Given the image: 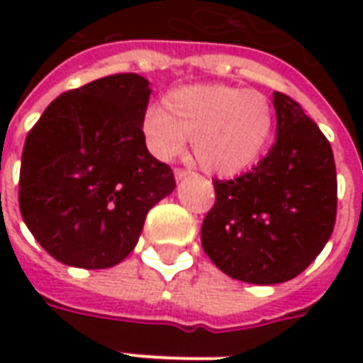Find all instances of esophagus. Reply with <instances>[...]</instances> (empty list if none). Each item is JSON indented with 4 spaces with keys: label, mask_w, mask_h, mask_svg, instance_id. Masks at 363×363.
Returning a JSON list of instances; mask_svg holds the SVG:
<instances>
[{
    "label": "esophagus",
    "mask_w": 363,
    "mask_h": 363,
    "mask_svg": "<svg viewBox=\"0 0 363 363\" xmlns=\"http://www.w3.org/2000/svg\"><path fill=\"white\" fill-rule=\"evenodd\" d=\"M186 174H189V171H186V169H174V179H177V181H182Z\"/></svg>",
    "instance_id": "obj_1"
}]
</instances>
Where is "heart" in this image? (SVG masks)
<instances>
[{
	"instance_id": "1",
	"label": "heart",
	"mask_w": 363,
	"mask_h": 363,
	"mask_svg": "<svg viewBox=\"0 0 363 363\" xmlns=\"http://www.w3.org/2000/svg\"><path fill=\"white\" fill-rule=\"evenodd\" d=\"M276 114L267 96L233 85H186L169 91L163 106L142 118L147 150L161 161L179 157L186 140L200 167L218 177L251 169L272 142Z\"/></svg>"
}]
</instances>
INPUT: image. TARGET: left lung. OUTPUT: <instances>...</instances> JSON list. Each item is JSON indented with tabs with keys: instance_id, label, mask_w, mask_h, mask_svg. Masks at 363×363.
Here are the masks:
<instances>
[{
	"instance_id": "1",
	"label": "left lung",
	"mask_w": 363,
	"mask_h": 363,
	"mask_svg": "<svg viewBox=\"0 0 363 363\" xmlns=\"http://www.w3.org/2000/svg\"><path fill=\"white\" fill-rule=\"evenodd\" d=\"M276 143L249 173L213 181L202 247L216 267L249 284L296 278L317 259L336 221L333 147L291 96L274 91Z\"/></svg>"
}]
</instances>
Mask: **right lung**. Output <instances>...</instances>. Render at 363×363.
<instances>
[{
    "instance_id": "right-lung-1",
    "label": "right lung",
    "mask_w": 363,
    "mask_h": 363,
    "mask_svg": "<svg viewBox=\"0 0 363 363\" xmlns=\"http://www.w3.org/2000/svg\"><path fill=\"white\" fill-rule=\"evenodd\" d=\"M150 82L114 74L54 99L28 132L19 208L44 251L67 267L111 268L134 251L145 216L177 186L145 147Z\"/></svg>"
}]
</instances>
